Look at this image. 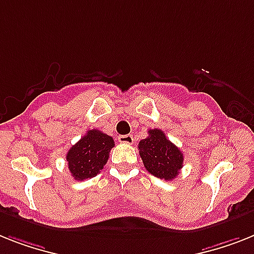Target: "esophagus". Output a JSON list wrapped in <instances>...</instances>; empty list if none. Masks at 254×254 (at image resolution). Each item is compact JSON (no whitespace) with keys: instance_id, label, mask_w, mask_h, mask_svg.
Returning a JSON list of instances; mask_svg holds the SVG:
<instances>
[{"instance_id":"1","label":"esophagus","mask_w":254,"mask_h":254,"mask_svg":"<svg viewBox=\"0 0 254 254\" xmlns=\"http://www.w3.org/2000/svg\"><path fill=\"white\" fill-rule=\"evenodd\" d=\"M119 142H123V144H132L133 142V137L132 135H122L118 137Z\"/></svg>"}]
</instances>
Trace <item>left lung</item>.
I'll return each instance as SVG.
<instances>
[{"mask_svg": "<svg viewBox=\"0 0 254 254\" xmlns=\"http://www.w3.org/2000/svg\"><path fill=\"white\" fill-rule=\"evenodd\" d=\"M139 153L145 169L160 179L173 180L183 167V153L158 128L148 131V137L139 142Z\"/></svg>", "mask_w": 254, "mask_h": 254, "instance_id": "obj_1", "label": "left lung"}]
</instances>
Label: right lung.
I'll return each mask as SVG.
<instances>
[{"mask_svg": "<svg viewBox=\"0 0 254 254\" xmlns=\"http://www.w3.org/2000/svg\"><path fill=\"white\" fill-rule=\"evenodd\" d=\"M113 146L112 136L98 129H89L67 152L66 161L74 179L85 180L96 177L108 162Z\"/></svg>", "mask_w": 254, "mask_h": 254, "instance_id": "obj_1", "label": "right lung"}]
</instances>
